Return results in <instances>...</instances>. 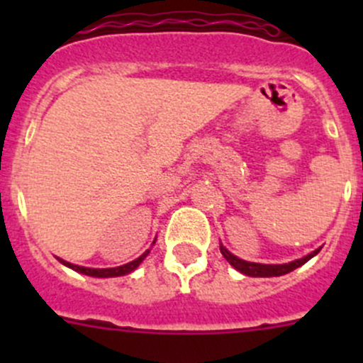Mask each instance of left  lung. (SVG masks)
Here are the masks:
<instances>
[{"mask_svg": "<svg viewBox=\"0 0 363 363\" xmlns=\"http://www.w3.org/2000/svg\"><path fill=\"white\" fill-rule=\"evenodd\" d=\"M219 250H221V255L225 256L226 262H228L230 265L233 267V269L239 270L240 274H244V276H250V277H277V276H284V274H288V272H291V270L302 267L303 263L309 262L313 256H316L318 252H320L321 247H318V250L309 252V255H306L303 258L294 259V262H290V263H279V265H270V263L267 265V263L246 262V259H240L239 256L232 255V252L226 250L223 244H219Z\"/></svg>", "mask_w": 363, "mask_h": 363, "instance_id": "1", "label": "left lung"}]
</instances>
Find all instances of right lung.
<instances>
[{
    "instance_id": "right-lung-1",
    "label": "right lung",
    "mask_w": 363,
    "mask_h": 363,
    "mask_svg": "<svg viewBox=\"0 0 363 363\" xmlns=\"http://www.w3.org/2000/svg\"><path fill=\"white\" fill-rule=\"evenodd\" d=\"M156 242V239H155ZM152 242V244H155ZM151 252V250H147L144 252V255L138 256L137 259H133V262L126 263V265H121V267H113V269H89V267H80V265H73V263L67 262V259H60L61 263H63L65 267H68V269L75 270V272H80L84 274V276H91V277H119V276H126V274H131L135 269H137L138 265H140L142 262H144L145 258H147V255Z\"/></svg>"
}]
</instances>
